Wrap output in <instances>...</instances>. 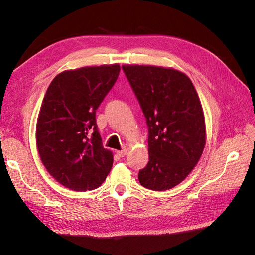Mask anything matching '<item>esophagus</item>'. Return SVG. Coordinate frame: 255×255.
Wrapping results in <instances>:
<instances>
[{
    "mask_svg": "<svg viewBox=\"0 0 255 255\" xmlns=\"http://www.w3.org/2000/svg\"><path fill=\"white\" fill-rule=\"evenodd\" d=\"M127 153H128V150H127V149H122V150H118V152H117V154L119 155L120 157H124V156H126Z\"/></svg>",
    "mask_w": 255,
    "mask_h": 255,
    "instance_id": "esophagus-1",
    "label": "esophagus"
}]
</instances>
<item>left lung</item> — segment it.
I'll use <instances>...</instances> for the list:
<instances>
[{
	"mask_svg": "<svg viewBox=\"0 0 255 255\" xmlns=\"http://www.w3.org/2000/svg\"><path fill=\"white\" fill-rule=\"evenodd\" d=\"M148 127L149 161L139 171L143 187L164 191L178 185L205 148L202 107L191 80L173 68L124 65Z\"/></svg>",
	"mask_w": 255,
	"mask_h": 255,
	"instance_id": "1",
	"label": "left lung"
}]
</instances>
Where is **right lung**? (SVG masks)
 <instances>
[{
  "label": "right lung",
  "mask_w": 255,
  "mask_h": 255,
  "mask_svg": "<svg viewBox=\"0 0 255 255\" xmlns=\"http://www.w3.org/2000/svg\"><path fill=\"white\" fill-rule=\"evenodd\" d=\"M119 72L118 64L65 71L51 81L42 100L36 129L39 156L49 174L74 191L99 188L112 167L96 112Z\"/></svg>",
  "instance_id": "obj_1"
}]
</instances>
